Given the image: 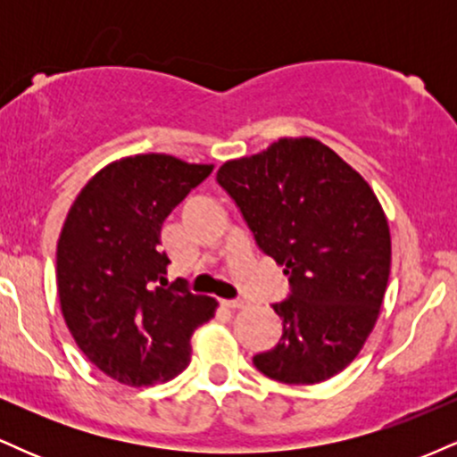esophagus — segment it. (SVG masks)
<instances>
[{
    "instance_id": "34e87169",
    "label": "esophagus",
    "mask_w": 457,
    "mask_h": 457,
    "mask_svg": "<svg viewBox=\"0 0 457 457\" xmlns=\"http://www.w3.org/2000/svg\"><path fill=\"white\" fill-rule=\"evenodd\" d=\"M246 305V301L243 298H232V301H223V307L228 309H243Z\"/></svg>"
}]
</instances>
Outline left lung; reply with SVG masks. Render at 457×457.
I'll return each mask as SVG.
<instances>
[{"mask_svg": "<svg viewBox=\"0 0 457 457\" xmlns=\"http://www.w3.org/2000/svg\"><path fill=\"white\" fill-rule=\"evenodd\" d=\"M217 182L290 281V295L272 305L279 344L253 365L286 385L339 374L374 328L391 272L389 223L374 191L312 137L223 162Z\"/></svg>", "mask_w": 457, "mask_h": 457, "instance_id": "1", "label": "left lung"}]
</instances>
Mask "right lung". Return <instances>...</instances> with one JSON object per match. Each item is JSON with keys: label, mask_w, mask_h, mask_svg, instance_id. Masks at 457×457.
Instances as JSON below:
<instances>
[{"label": "right lung", "mask_w": 457, "mask_h": 457, "mask_svg": "<svg viewBox=\"0 0 457 457\" xmlns=\"http://www.w3.org/2000/svg\"><path fill=\"white\" fill-rule=\"evenodd\" d=\"M212 165L167 154L115 161L81 188L57 240V295L81 353L109 378L148 386L180 374L217 301L167 286L161 225Z\"/></svg>", "instance_id": "add662e5"}]
</instances>
